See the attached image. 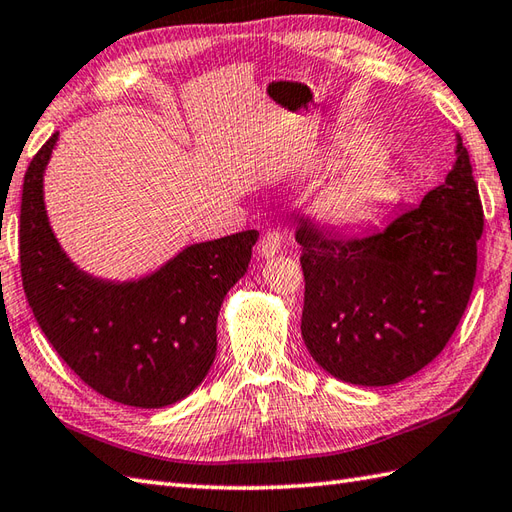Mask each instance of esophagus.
Listing matches in <instances>:
<instances>
[{
	"label": "esophagus",
	"instance_id": "obj_1",
	"mask_svg": "<svg viewBox=\"0 0 512 512\" xmlns=\"http://www.w3.org/2000/svg\"><path fill=\"white\" fill-rule=\"evenodd\" d=\"M281 246H283V235L279 231H270L261 237L257 251L264 259H270V257H277L281 253Z\"/></svg>",
	"mask_w": 512,
	"mask_h": 512
}]
</instances>
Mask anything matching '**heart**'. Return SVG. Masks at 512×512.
I'll return each mask as SVG.
<instances>
[{
    "label": "heart",
    "mask_w": 512,
    "mask_h": 512,
    "mask_svg": "<svg viewBox=\"0 0 512 512\" xmlns=\"http://www.w3.org/2000/svg\"><path fill=\"white\" fill-rule=\"evenodd\" d=\"M344 159L355 163L318 189L312 213L327 229L360 231L397 205L399 183L386 161L377 157L373 137H360L344 146L334 161Z\"/></svg>",
    "instance_id": "b5f03b06"
}]
</instances>
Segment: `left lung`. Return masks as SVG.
I'll return each mask as SVG.
<instances>
[{"label":"left lung","instance_id":"obj_1","mask_svg":"<svg viewBox=\"0 0 512 512\" xmlns=\"http://www.w3.org/2000/svg\"><path fill=\"white\" fill-rule=\"evenodd\" d=\"M480 235L482 205L458 133L445 183L384 231L342 240L303 222L301 334L314 362L355 386L419 373L467 310Z\"/></svg>","mask_w":512,"mask_h":512}]
</instances>
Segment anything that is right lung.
I'll return each instance as SVG.
<instances>
[{
  "label": "right lung",
  "instance_id": "add662e5",
  "mask_svg": "<svg viewBox=\"0 0 512 512\" xmlns=\"http://www.w3.org/2000/svg\"><path fill=\"white\" fill-rule=\"evenodd\" d=\"M58 133L37 152L21 194L19 259L32 314L56 353L106 399L165 408L196 390L216 360L218 314L246 275L257 231L185 246L139 279L82 270L45 209V170Z\"/></svg>",
  "mask_w": 512,
  "mask_h": 512
}]
</instances>
